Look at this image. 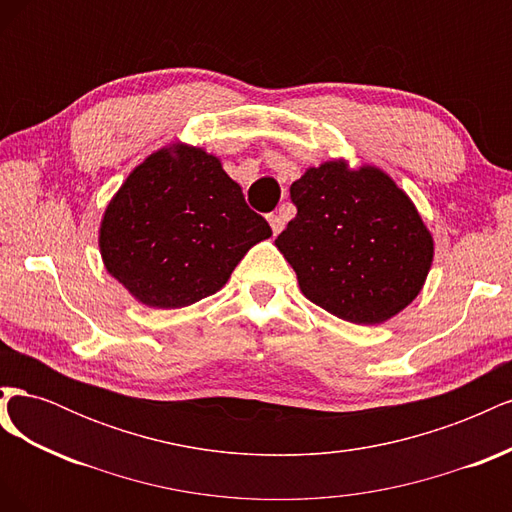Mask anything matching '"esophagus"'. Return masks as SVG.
I'll use <instances>...</instances> for the list:
<instances>
[{"mask_svg":"<svg viewBox=\"0 0 512 512\" xmlns=\"http://www.w3.org/2000/svg\"><path fill=\"white\" fill-rule=\"evenodd\" d=\"M267 220H269V224H271L273 235H280V232L284 230V218H282V215H277V213H269V215H267Z\"/></svg>","mask_w":512,"mask_h":512,"instance_id":"34e87169","label":"esophagus"}]
</instances>
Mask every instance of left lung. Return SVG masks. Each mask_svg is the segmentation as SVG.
I'll return each mask as SVG.
<instances>
[{"label":"left lung","mask_w":512,"mask_h":512,"mask_svg":"<svg viewBox=\"0 0 512 512\" xmlns=\"http://www.w3.org/2000/svg\"><path fill=\"white\" fill-rule=\"evenodd\" d=\"M294 220L275 239L305 297L354 324L401 312L423 288L433 241L382 170L327 162L290 185Z\"/></svg>","instance_id":"8db88e82"}]
</instances>
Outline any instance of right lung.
Instances as JSON below:
<instances>
[{
	"label": "right lung",
	"mask_w": 512,
	"mask_h": 512,
	"mask_svg": "<svg viewBox=\"0 0 512 512\" xmlns=\"http://www.w3.org/2000/svg\"><path fill=\"white\" fill-rule=\"evenodd\" d=\"M269 237L271 226L218 158L177 147L132 170L104 213L100 252L138 301L175 309L218 292L245 252Z\"/></svg>",
	"instance_id": "right-lung-1"
}]
</instances>
